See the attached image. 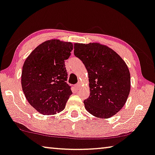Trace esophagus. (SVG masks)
Instances as JSON below:
<instances>
[{
    "mask_svg": "<svg viewBox=\"0 0 155 155\" xmlns=\"http://www.w3.org/2000/svg\"><path fill=\"white\" fill-rule=\"evenodd\" d=\"M75 89L77 90H79V88H80V84L79 83H78V84H76L75 85Z\"/></svg>",
    "mask_w": 155,
    "mask_h": 155,
    "instance_id": "obj_1",
    "label": "esophagus"
}]
</instances>
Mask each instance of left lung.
I'll return each instance as SVG.
<instances>
[{"label": "left lung", "instance_id": "8db88e82", "mask_svg": "<svg viewBox=\"0 0 155 155\" xmlns=\"http://www.w3.org/2000/svg\"><path fill=\"white\" fill-rule=\"evenodd\" d=\"M74 54L89 75L90 95L84 101L85 109L97 118L115 115L130 91V73L125 61L110 48L97 43H75Z\"/></svg>", "mask_w": 155, "mask_h": 155}]
</instances>
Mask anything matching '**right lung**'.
I'll return each instance as SVG.
<instances>
[{
  "label": "right lung",
  "mask_w": 155,
  "mask_h": 155,
  "mask_svg": "<svg viewBox=\"0 0 155 155\" xmlns=\"http://www.w3.org/2000/svg\"><path fill=\"white\" fill-rule=\"evenodd\" d=\"M71 42L48 40L38 46L23 66L21 85L28 102L44 115L64 110L72 91L66 83L64 60L73 50Z\"/></svg>",
  "instance_id": "right-lung-1"
}]
</instances>
